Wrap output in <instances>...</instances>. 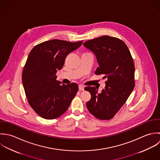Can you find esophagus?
<instances>
[{"mask_svg":"<svg viewBox=\"0 0 160 160\" xmlns=\"http://www.w3.org/2000/svg\"><path fill=\"white\" fill-rule=\"evenodd\" d=\"M78 89H79V90H80V91H83V90H84V87H83V85H80L78 86Z\"/></svg>","mask_w":160,"mask_h":160,"instance_id":"esophagus-1","label":"esophagus"}]
</instances>
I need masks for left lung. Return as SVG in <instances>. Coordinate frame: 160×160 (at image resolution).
I'll return each mask as SVG.
<instances>
[{"mask_svg":"<svg viewBox=\"0 0 160 160\" xmlns=\"http://www.w3.org/2000/svg\"><path fill=\"white\" fill-rule=\"evenodd\" d=\"M83 46L96 56L98 67L95 73L103 75L106 86L101 93L95 87L85 90L91 94L87 102L89 112L101 120H109L122 108L135 87V65L125 42L119 38L102 36L88 40Z\"/></svg>","mask_w":160,"mask_h":160,"instance_id":"8db88e82","label":"left lung"}]
</instances>
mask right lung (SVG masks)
I'll return each mask as SVG.
<instances>
[{
  "label": "right lung",
  "mask_w": 160,
  "mask_h": 160,
  "mask_svg": "<svg viewBox=\"0 0 160 160\" xmlns=\"http://www.w3.org/2000/svg\"><path fill=\"white\" fill-rule=\"evenodd\" d=\"M82 42L52 39L35 46L30 52L23 68L22 82L29 104L41 118L60 117L77 94V83L62 85L56 74L62 68L67 56Z\"/></svg>",
  "instance_id": "add662e5"
}]
</instances>
